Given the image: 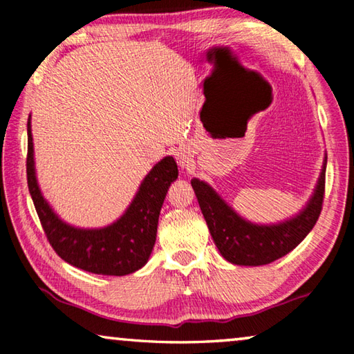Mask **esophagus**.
<instances>
[{"instance_id": "esophagus-1", "label": "esophagus", "mask_w": 354, "mask_h": 354, "mask_svg": "<svg viewBox=\"0 0 354 354\" xmlns=\"http://www.w3.org/2000/svg\"><path fill=\"white\" fill-rule=\"evenodd\" d=\"M176 160L181 169H189V167L192 165V156L187 149H184V148L178 149L176 151Z\"/></svg>"}]
</instances>
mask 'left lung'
<instances>
[{
	"mask_svg": "<svg viewBox=\"0 0 354 354\" xmlns=\"http://www.w3.org/2000/svg\"><path fill=\"white\" fill-rule=\"evenodd\" d=\"M325 171L326 164L323 165L319 184L306 209H303L297 217L272 226L245 221L215 194L212 187L200 179H192V187L221 256L237 266L256 267L266 266L290 253L309 234L322 212L325 198Z\"/></svg>",
	"mask_w": 354,
	"mask_h": 354,
	"instance_id": "1",
	"label": "left lung"
}]
</instances>
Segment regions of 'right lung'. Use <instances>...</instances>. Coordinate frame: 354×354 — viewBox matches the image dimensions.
I'll return each mask as SVG.
<instances>
[{"label": "right lung", "mask_w": 354, "mask_h": 354, "mask_svg": "<svg viewBox=\"0 0 354 354\" xmlns=\"http://www.w3.org/2000/svg\"><path fill=\"white\" fill-rule=\"evenodd\" d=\"M26 176L41 227L57 256L81 270L123 277L142 268L151 254L160 207L169 185L178 178V165L170 156L156 164L128 211L101 230H77L64 223L41 196L34 170L31 120H28Z\"/></svg>", "instance_id": "obj_1"}]
</instances>
